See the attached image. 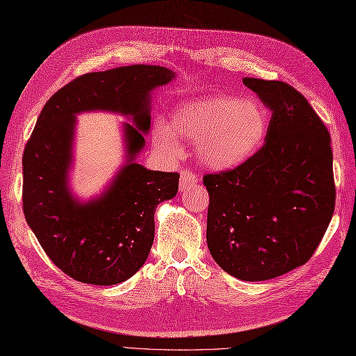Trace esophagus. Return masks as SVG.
I'll use <instances>...</instances> for the list:
<instances>
[{
    "label": "esophagus",
    "instance_id": "34e87169",
    "mask_svg": "<svg viewBox=\"0 0 356 356\" xmlns=\"http://www.w3.org/2000/svg\"><path fill=\"white\" fill-rule=\"evenodd\" d=\"M197 181H198V177L195 176L194 171L184 170L180 172V191L181 193H185V191L195 186Z\"/></svg>",
    "mask_w": 356,
    "mask_h": 356
}]
</instances>
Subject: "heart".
<instances>
[{
	"mask_svg": "<svg viewBox=\"0 0 356 356\" xmlns=\"http://www.w3.org/2000/svg\"><path fill=\"white\" fill-rule=\"evenodd\" d=\"M268 127V114L257 102L215 95L181 105L171 126L158 120L154 124V143L162 150L177 153L176 135L195 140L202 162L216 170H229L260 150Z\"/></svg>",
	"mask_w": 356,
	"mask_h": 356,
	"instance_id": "heart-1",
	"label": "heart"
}]
</instances>
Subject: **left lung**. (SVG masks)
<instances>
[{"label":"left lung","mask_w":356,"mask_h":356,"mask_svg":"<svg viewBox=\"0 0 356 356\" xmlns=\"http://www.w3.org/2000/svg\"><path fill=\"white\" fill-rule=\"evenodd\" d=\"M272 113L265 144L233 170L207 172V247L227 273L265 281L312 259L335 207L331 135L281 81L243 78Z\"/></svg>","instance_id":"obj_1"}]
</instances>
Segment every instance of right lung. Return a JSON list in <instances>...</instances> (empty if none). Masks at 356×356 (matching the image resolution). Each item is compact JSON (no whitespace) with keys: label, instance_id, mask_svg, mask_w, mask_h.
Listing matches in <instances>:
<instances>
[{"label":"right lung","instance_id":"right-lung-1","mask_svg":"<svg viewBox=\"0 0 356 356\" xmlns=\"http://www.w3.org/2000/svg\"><path fill=\"white\" fill-rule=\"evenodd\" d=\"M172 78L167 67L145 65L93 72L43 106L22 156L24 215L47 256L70 278L113 286L147 260L154 211L177 194L179 172L152 171L134 159L150 129V91ZM93 108L129 115L134 124L125 125V167L102 196L81 204L67 185L74 114Z\"/></svg>","mask_w":356,"mask_h":356}]
</instances>
